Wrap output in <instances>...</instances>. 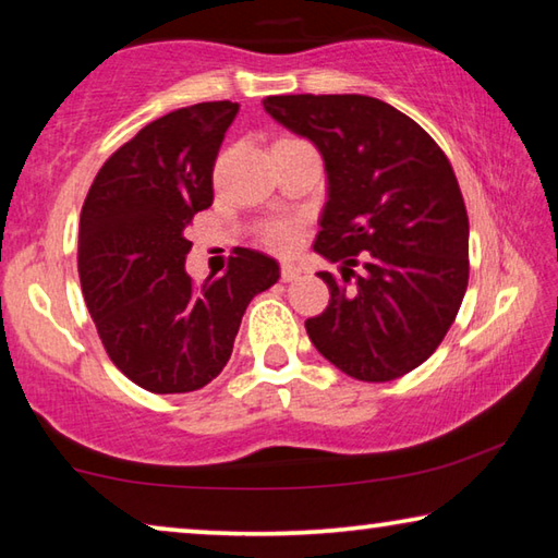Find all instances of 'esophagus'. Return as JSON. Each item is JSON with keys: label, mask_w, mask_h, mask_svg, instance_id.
Listing matches in <instances>:
<instances>
[{"label": "esophagus", "mask_w": 558, "mask_h": 558, "mask_svg": "<svg viewBox=\"0 0 558 558\" xmlns=\"http://www.w3.org/2000/svg\"><path fill=\"white\" fill-rule=\"evenodd\" d=\"M300 268L298 266H292V263H282V268H280V278H282V282H290V280H295L298 276H300Z\"/></svg>", "instance_id": "1"}]
</instances>
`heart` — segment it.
<instances>
[{
    "instance_id": "1",
    "label": "heart",
    "mask_w": 558,
    "mask_h": 558,
    "mask_svg": "<svg viewBox=\"0 0 558 558\" xmlns=\"http://www.w3.org/2000/svg\"><path fill=\"white\" fill-rule=\"evenodd\" d=\"M263 241H266L268 248H272L276 253L295 251L298 243H300V223L298 221L270 223L266 233H263Z\"/></svg>"
}]
</instances>
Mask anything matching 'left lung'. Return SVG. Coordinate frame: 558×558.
<instances>
[{
	"mask_svg": "<svg viewBox=\"0 0 558 558\" xmlns=\"http://www.w3.org/2000/svg\"><path fill=\"white\" fill-rule=\"evenodd\" d=\"M263 106L325 159L315 251L342 263V276L317 272L329 305L307 319V335L359 381L399 379L436 352L468 290L470 223L456 172L436 140L384 100L305 93Z\"/></svg>",
	"mask_w": 558,
	"mask_h": 558,
	"instance_id": "1",
	"label": "left lung"
}]
</instances>
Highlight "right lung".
<instances>
[{
	"label": "right lung",
	"mask_w": 558,
	"mask_h": 558,
	"mask_svg": "<svg viewBox=\"0 0 558 558\" xmlns=\"http://www.w3.org/2000/svg\"><path fill=\"white\" fill-rule=\"evenodd\" d=\"M239 102L157 118L112 153L81 211L78 272L110 362L153 393H186L221 374L241 317L276 286L278 263L239 248L221 278L186 276L184 229L214 202V162Z\"/></svg>",
	"instance_id": "add662e5"
}]
</instances>
